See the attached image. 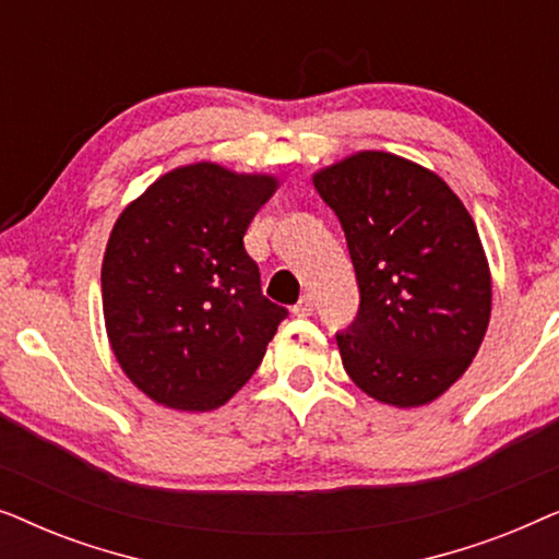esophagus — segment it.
Instances as JSON below:
<instances>
[{
  "label": "esophagus",
  "mask_w": 559,
  "mask_h": 559,
  "mask_svg": "<svg viewBox=\"0 0 559 559\" xmlns=\"http://www.w3.org/2000/svg\"><path fill=\"white\" fill-rule=\"evenodd\" d=\"M293 312L297 318H308V316H312V300L308 295H302L300 300H297V305L293 308Z\"/></svg>",
  "instance_id": "34e87169"
}]
</instances>
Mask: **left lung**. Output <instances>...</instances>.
I'll return each mask as SVG.
<instances>
[{
	"label": "left lung",
	"mask_w": 559,
	"mask_h": 559,
	"mask_svg": "<svg viewBox=\"0 0 559 559\" xmlns=\"http://www.w3.org/2000/svg\"><path fill=\"white\" fill-rule=\"evenodd\" d=\"M346 234L361 305L335 335L350 381L392 407H423L468 369L491 318L478 228L445 180L364 150L312 175Z\"/></svg>",
	"instance_id": "1"
}]
</instances>
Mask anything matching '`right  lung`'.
I'll return each mask as SVG.
<instances>
[{"instance_id":"1","label":"right lung","mask_w":559,"mask_h":559,"mask_svg":"<svg viewBox=\"0 0 559 559\" xmlns=\"http://www.w3.org/2000/svg\"><path fill=\"white\" fill-rule=\"evenodd\" d=\"M274 190V175L182 165L114 224L102 264L106 335L152 402L211 412L262 364L287 310L262 295L243 234Z\"/></svg>"}]
</instances>
